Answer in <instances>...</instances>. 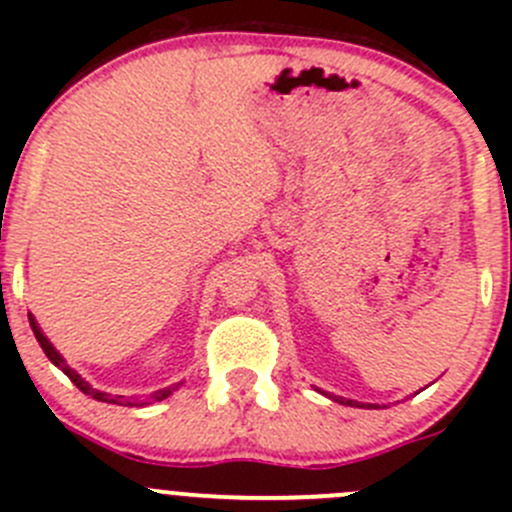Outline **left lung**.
<instances>
[{
  "label": "left lung",
  "mask_w": 512,
  "mask_h": 512,
  "mask_svg": "<svg viewBox=\"0 0 512 512\" xmlns=\"http://www.w3.org/2000/svg\"><path fill=\"white\" fill-rule=\"evenodd\" d=\"M329 399L339 401V404H344V406H359V404H356V401H352V399H342V396H332V394H329ZM361 406H364V404H361ZM366 406H371V409H374L376 404H366Z\"/></svg>",
  "instance_id": "8db88e82"
}]
</instances>
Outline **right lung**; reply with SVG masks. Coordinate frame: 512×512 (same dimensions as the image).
Returning a JSON list of instances; mask_svg holds the SVG:
<instances>
[{"mask_svg": "<svg viewBox=\"0 0 512 512\" xmlns=\"http://www.w3.org/2000/svg\"><path fill=\"white\" fill-rule=\"evenodd\" d=\"M29 324H32V329H34V337H36V342H39V347L44 349V354L49 356V361L54 366H59L61 371H64L66 376H69L71 381H74L76 386H79L81 391H84L86 396H91V399H96V401H103V404H118V406H143V404H153V401H163V399H168L170 394H173L175 389H178L180 384H175V386H165V389H160V391H153L151 396H146V399H128V396H111V394H106V391H98V389H94V386L89 384V381H84L81 379L79 374H76L74 369H71L69 364H66L64 361V356H61L59 352H56L54 349V344L49 342V339L44 337V332H41L39 329V324H36V319L32 317V314H29Z\"/></svg>", "mask_w": 512, "mask_h": 512, "instance_id": "obj_1", "label": "right lung"}]
</instances>
